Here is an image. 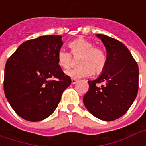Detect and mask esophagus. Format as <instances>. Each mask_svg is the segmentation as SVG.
<instances>
[{
  "label": "esophagus",
  "mask_w": 146,
  "mask_h": 146,
  "mask_svg": "<svg viewBox=\"0 0 146 146\" xmlns=\"http://www.w3.org/2000/svg\"><path fill=\"white\" fill-rule=\"evenodd\" d=\"M76 82H77V80L76 79H74V78H73V79L71 80V83H72V84H75Z\"/></svg>",
  "instance_id": "34e87169"
}]
</instances>
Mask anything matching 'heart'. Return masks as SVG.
Returning <instances> with one entry per match:
<instances>
[{
  "instance_id": "obj_1",
  "label": "heart",
  "mask_w": 146,
  "mask_h": 146,
  "mask_svg": "<svg viewBox=\"0 0 146 146\" xmlns=\"http://www.w3.org/2000/svg\"><path fill=\"white\" fill-rule=\"evenodd\" d=\"M69 47L72 54L63 49L59 50L58 52V63L65 70L70 69L73 65V55L74 58H79L77 60L79 66L67 71V75L80 78L91 76L92 73L98 75L103 72L107 63V55L102 48L95 47L92 41L83 37L70 42Z\"/></svg>"
}]
</instances>
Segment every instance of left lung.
<instances>
[{"label": "left lung", "mask_w": 146, "mask_h": 146, "mask_svg": "<svg viewBox=\"0 0 146 146\" xmlns=\"http://www.w3.org/2000/svg\"><path fill=\"white\" fill-rule=\"evenodd\" d=\"M107 51V63L100 76L89 80L84 96L87 110L95 117L112 121L123 116L138 90V66L127 48L116 39L97 34ZM103 82L101 87L98 83Z\"/></svg>", "instance_id": "obj_1"}]
</instances>
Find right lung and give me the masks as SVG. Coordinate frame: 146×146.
Returning <instances> with one entry per match:
<instances>
[{
	"label": "right lung",
	"instance_id": "add662e5",
	"mask_svg": "<svg viewBox=\"0 0 146 146\" xmlns=\"http://www.w3.org/2000/svg\"><path fill=\"white\" fill-rule=\"evenodd\" d=\"M62 44L59 35L40 36L23 43L7 60L5 97L23 119L36 122L48 117L71 84L58 63Z\"/></svg>",
	"mask_w": 146,
	"mask_h": 146
}]
</instances>
